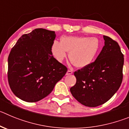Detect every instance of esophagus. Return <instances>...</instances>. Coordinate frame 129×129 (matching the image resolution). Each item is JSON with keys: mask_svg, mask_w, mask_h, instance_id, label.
<instances>
[{"mask_svg": "<svg viewBox=\"0 0 129 129\" xmlns=\"http://www.w3.org/2000/svg\"><path fill=\"white\" fill-rule=\"evenodd\" d=\"M73 73V71L72 69H69L68 71H67V73H66V75H70V74H72Z\"/></svg>", "mask_w": 129, "mask_h": 129, "instance_id": "1", "label": "esophagus"}]
</instances>
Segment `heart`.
Masks as SVG:
<instances>
[{"label":"heart","mask_w":129,"mask_h":129,"mask_svg":"<svg viewBox=\"0 0 129 129\" xmlns=\"http://www.w3.org/2000/svg\"><path fill=\"white\" fill-rule=\"evenodd\" d=\"M100 44L95 37L63 36L60 42L55 41L51 46V52L59 62L67 57L75 67L83 68L92 63L99 49Z\"/></svg>","instance_id":"1"}]
</instances>
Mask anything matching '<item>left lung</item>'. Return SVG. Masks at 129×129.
I'll list each match as a JSON object with an SVG mask.
<instances>
[{
  "label": "left lung",
  "instance_id": "1",
  "mask_svg": "<svg viewBox=\"0 0 129 129\" xmlns=\"http://www.w3.org/2000/svg\"><path fill=\"white\" fill-rule=\"evenodd\" d=\"M103 38L104 46L95 62L74 72L76 83L70 91L85 106L97 107L106 103L122 82L124 58L120 46L109 37Z\"/></svg>",
  "mask_w": 129,
  "mask_h": 129
}]
</instances>
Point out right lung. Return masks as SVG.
<instances>
[{"label": "right lung", "mask_w": 129, "mask_h": 129, "mask_svg": "<svg viewBox=\"0 0 129 129\" xmlns=\"http://www.w3.org/2000/svg\"><path fill=\"white\" fill-rule=\"evenodd\" d=\"M54 31L36 28L20 37L8 57V82L22 101L35 103L48 96L65 76L67 67L53 57Z\"/></svg>", "instance_id": "1"}]
</instances>
